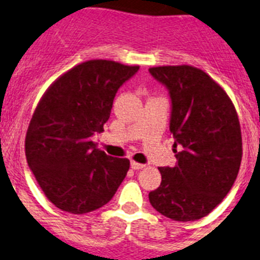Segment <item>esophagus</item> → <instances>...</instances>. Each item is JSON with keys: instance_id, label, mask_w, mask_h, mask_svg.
<instances>
[{"instance_id": "1", "label": "esophagus", "mask_w": 260, "mask_h": 260, "mask_svg": "<svg viewBox=\"0 0 260 260\" xmlns=\"http://www.w3.org/2000/svg\"><path fill=\"white\" fill-rule=\"evenodd\" d=\"M131 167H132L134 170H143V168H145V164H140L137 163V161H135V160H132V161H131Z\"/></svg>"}]
</instances>
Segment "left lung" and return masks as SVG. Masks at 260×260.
I'll use <instances>...</instances> for the list:
<instances>
[{
	"instance_id": "left-lung-1",
	"label": "left lung",
	"mask_w": 260,
	"mask_h": 260,
	"mask_svg": "<svg viewBox=\"0 0 260 260\" xmlns=\"http://www.w3.org/2000/svg\"><path fill=\"white\" fill-rule=\"evenodd\" d=\"M170 89V131L178 164L159 168L161 183L149 192L157 212L178 221L210 214L233 188L242 161V132L235 105L204 71L191 65L152 67Z\"/></svg>"
}]
</instances>
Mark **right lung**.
I'll return each instance as SVG.
<instances>
[{
  "instance_id": "obj_1",
  "label": "right lung",
  "mask_w": 260,
  "mask_h": 260,
  "mask_svg": "<svg viewBox=\"0 0 260 260\" xmlns=\"http://www.w3.org/2000/svg\"><path fill=\"white\" fill-rule=\"evenodd\" d=\"M139 65L89 60L61 75L42 94L27 126V164L49 202L88 214L113 198L129 160L108 156L92 140L104 131L116 92Z\"/></svg>"
}]
</instances>
